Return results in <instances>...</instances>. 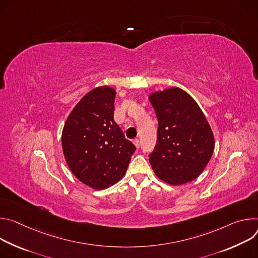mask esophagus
I'll list each match as a JSON object with an SVG mask.
<instances>
[{
  "label": "esophagus",
  "instance_id": "1",
  "mask_svg": "<svg viewBox=\"0 0 258 258\" xmlns=\"http://www.w3.org/2000/svg\"><path fill=\"white\" fill-rule=\"evenodd\" d=\"M133 144H134V146H135L137 149L140 147V142H139V140H138L137 138L133 139Z\"/></svg>",
  "mask_w": 258,
  "mask_h": 258
}]
</instances>
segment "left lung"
Listing matches in <instances>:
<instances>
[{"instance_id": "left-lung-1", "label": "left lung", "mask_w": 258, "mask_h": 258, "mask_svg": "<svg viewBox=\"0 0 258 258\" xmlns=\"http://www.w3.org/2000/svg\"><path fill=\"white\" fill-rule=\"evenodd\" d=\"M159 122L150 163L158 178L172 185L192 181L209 163L214 147L211 127L195 99L178 87L150 94Z\"/></svg>"}]
</instances>
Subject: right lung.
Wrapping results in <instances>:
<instances>
[{"label": "right lung", "instance_id": "obj_1", "mask_svg": "<svg viewBox=\"0 0 258 258\" xmlns=\"http://www.w3.org/2000/svg\"><path fill=\"white\" fill-rule=\"evenodd\" d=\"M116 90L100 86L74 107L64 123L61 145L72 173L84 184L104 189L123 178L135 147L113 120Z\"/></svg>", "mask_w": 258, "mask_h": 258}]
</instances>
